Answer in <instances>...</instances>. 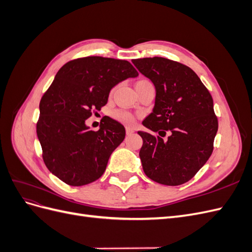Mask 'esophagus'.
Segmentation results:
<instances>
[{
  "label": "esophagus",
  "instance_id": "esophagus-1",
  "mask_svg": "<svg viewBox=\"0 0 252 252\" xmlns=\"http://www.w3.org/2000/svg\"><path fill=\"white\" fill-rule=\"evenodd\" d=\"M132 132H134V128H133V127L127 126V127H126V133H127V134H130V133H132Z\"/></svg>",
  "mask_w": 252,
  "mask_h": 252
}]
</instances>
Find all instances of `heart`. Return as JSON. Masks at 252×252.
<instances>
[{"label": "heart", "mask_w": 252, "mask_h": 252, "mask_svg": "<svg viewBox=\"0 0 252 252\" xmlns=\"http://www.w3.org/2000/svg\"><path fill=\"white\" fill-rule=\"evenodd\" d=\"M149 82L148 80H141L139 81L136 84L139 83H147ZM112 117L114 120H117L119 122H121V123H124V124H132L134 122V116L128 110H125V109H117L114 110L113 113H112Z\"/></svg>", "instance_id": "b5f03b06"}]
</instances>
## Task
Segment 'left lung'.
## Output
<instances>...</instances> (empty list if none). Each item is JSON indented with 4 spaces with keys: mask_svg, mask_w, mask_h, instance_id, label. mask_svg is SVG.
Wrapping results in <instances>:
<instances>
[{
    "mask_svg": "<svg viewBox=\"0 0 252 252\" xmlns=\"http://www.w3.org/2000/svg\"><path fill=\"white\" fill-rule=\"evenodd\" d=\"M156 86L154 111L143 125L159 135L139 131L143 170L158 184L179 186L208 161L219 122L209 90L191 68L161 57L132 60ZM171 134L164 140L161 133Z\"/></svg>",
    "mask_w": 252,
    "mask_h": 252,
    "instance_id": "obj_1",
    "label": "left lung"
}]
</instances>
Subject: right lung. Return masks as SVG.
I'll list each match as a JSON object with an SVG mask.
<instances>
[{
  "mask_svg": "<svg viewBox=\"0 0 252 252\" xmlns=\"http://www.w3.org/2000/svg\"><path fill=\"white\" fill-rule=\"evenodd\" d=\"M138 75L128 61L103 57L74 59L61 67L41 98L36 122L43 161L51 173L70 186L102 177L125 139V128L106 117L94 131L85 121L107 104L113 86Z\"/></svg>",
  "mask_w": 252,
  "mask_h": 252,
  "instance_id": "right-lung-1",
  "label": "right lung"
}]
</instances>
